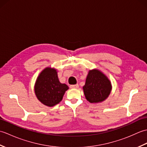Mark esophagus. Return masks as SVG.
Listing matches in <instances>:
<instances>
[{"label": "esophagus", "mask_w": 147, "mask_h": 147, "mask_svg": "<svg viewBox=\"0 0 147 147\" xmlns=\"http://www.w3.org/2000/svg\"><path fill=\"white\" fill-rule=\"evenodd\" d=\"M79 87L78 84H76V85H73L70 86L71 88H78Z\"/></svg>", "instance_id": "1"}]
</instances>
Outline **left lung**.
I'll return each instance as SVG.
<instances>
[{"label":"left lung","mask_w":147,"mask_h":147,"mask_svg":"<svg viewBox=\"0 0 147 147\" xmlns=\"http://www.w3.org/2000/svg\"><path fill=\"white\" fill-rule=\"evenodd\" d=\"M83 88L87 100L90 103H98L108 97L112 86L107 76L100 71L93 69L89 71Z\"/></svg>","instance_id":"left-lung-1"}]
</instances>
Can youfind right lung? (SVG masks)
Returning <instances> with one entry per match:
<instances>
[{"label":"right lung","instance_id":"obj_1","mask_svg":"<svg viewBox=\"0 0 147 147\" xmlns=\"http://www.w3.org/2000/svg\"><path fill=\"white\" fill-rule=\"evenodd\" d=\"M69 87L59 82L55 69L47 67L40 74L35 86L36 97L43 104L52 107L60 102Z\"/></svg>","mask_w":147,"mask_h":147}]
</instances>
